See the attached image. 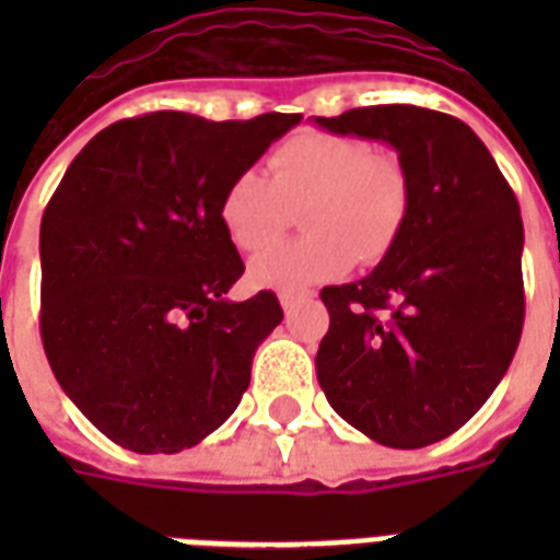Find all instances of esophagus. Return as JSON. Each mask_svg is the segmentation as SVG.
I'll return each instance as SVG.
<instances>
[{
	"instance_id": "34e87169",
	"label": "esophagus",
	"mask_w": 560,
	"mask_h": 560,
	"mask_svg": "<svg viewBox=\"0 0 560 560\" xmlns=\"http://www.w3.org/2000/svg\"><path fill=\"white\" fill-rule=\"evenodd\" d=\"M299 293H288V290H284V293H279V302H281V307H284V314H290V311H293V305H296L299 302Z\"/></svg>"
}]
</instances>
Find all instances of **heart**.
<instances>
[{"mask_svg": "<svg viewBox=\"0 0 560 560\" xmlns=\"http://www.w3.org/2000/svg\"><path fill=\"white\" fill-rule=\"evenodd\" d=\"M272 179L246 168L220 200L229 237L244 253L276 244L302 206V241L281 244L249 264V281L267 290H307L346 276L360 261H381L409 211L407 171L358 136L299 130L272 151Z\"/></svg>", "mask_w": 560, "mask_h": 560, "instance_id": "heart-1", "label": "heart"}]
</instances>
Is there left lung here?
<instances>
[{"label":"left lung","mask_w":560,"mask_h":560,"mask_svg":"<svg viewBox=\"0 0 560 560\" xmlns=\"http://www.w3.org/2000/svg\"><path fill=\"white\" fill-rule=\"evenodd\" d=\"M386 142L409 179L398 241L366 279L325 288V398L374 442L416 451L456 433L503 381L523 331V220L465 121L409 107L314 118Z\"/></svg>","instance_id":"8db88e82"}]
</instances>
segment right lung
<instances>
[{"label": "right lung", "instance_id": "1", "mask_svg": "<svg viewBox=\"0 0 560 560\" xmlns=\"http://www.w3.org/2000/svg\"><path fill=\"white\" fill-rule=\"evenodd\" d=\"M302 116L148 113L101 130L39 223V334L60 389L133 453L214 433L281 323L270 290L229 302L244 261L220 200Z\"/></svg>", "mask_w": 560, "mask_h": 560}]
</instances>
